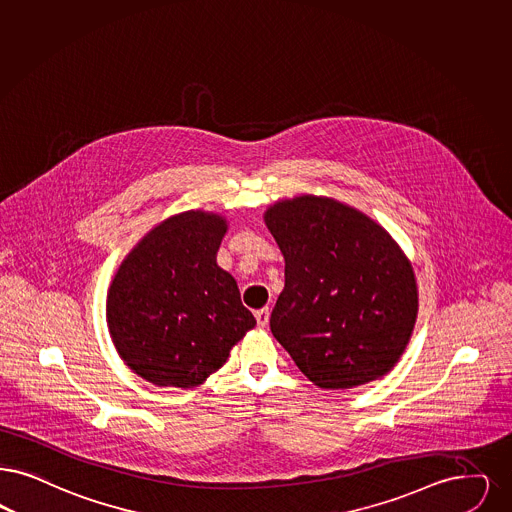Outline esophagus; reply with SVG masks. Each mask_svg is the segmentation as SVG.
<instances>
[{"label": "esophagus", "mask_w": 512, "mask_h": 512, "mask_svg": "<svg viewBox=\"0 0 512 512\" xmlns=\"http://www.w3.org/2000/svg\"><path fill=\"white\" fill-rule=\"evenodd\" d=\"M255 318H257V326H259V328H265L266 324H268V318H270V310H268V307L255 310Z\"/></svg>", "instance_id": "obj_1"}]
</instances>
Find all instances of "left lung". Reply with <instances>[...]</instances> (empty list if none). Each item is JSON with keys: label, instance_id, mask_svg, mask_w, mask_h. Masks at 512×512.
<instances>
[{"label": "left lung", "instance_id": "8db88e82", "mask_svg": "<svg viewBox=\"0 0 512 512\" xmlns=\"http://www.w3.org/2000/svg\"><path fill=\"white\" fill-rule=\"evenodd\" d=\"M263 217L286 259L270 331L297 368L326 390L387 375L419 310L402 247L366 213L326 196L280 200Z\"/></svg>", "mask_w": 512, "mask_h": 512}]
</instances>
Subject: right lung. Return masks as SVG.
<instances>
[{"mask_svg": "<svg viewBox=\"0 0 512 512\" xmlns=\"http://www.w3.org/2000/svg\"><path fill=\"white\" fill-rule=\"evenodd\" d=\"M226 230L219 213L171 215L125 255L108 287L114 347L156 387L202 385L257 324L232 274L217 265Z\"/></svg>", "mask_w": 512, "mask_h": 512, "instance_id": "add662e5", "label": "right lung"}]
</instances>
